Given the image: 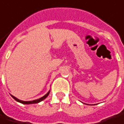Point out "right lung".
Masks as SVG:
<instances>
[{
    "mask_svg": "<svg viewBox=\"0 0 124 124\" xmlns=\"http://www.w3.org/2000/svg\"><path fill=\"white\" fill-rule=\"evenodd\" d=\"M49 93H50V91H49L46 95H45L43 97H42L40 98H39V99H38V100H33V101H23V100H18V98H16V97L13 96L12 95H11V97L15 100L16 101H18L20 103H21V104H37V103H39V102H40L41 101L44 100L45 99H46L48 95H49Z\"/></svg>",
    "mask_w": 124,
    "mask_h": 124,
    "instance_id": "add662e5",
    "label": "right lung"
}]
</instances>
